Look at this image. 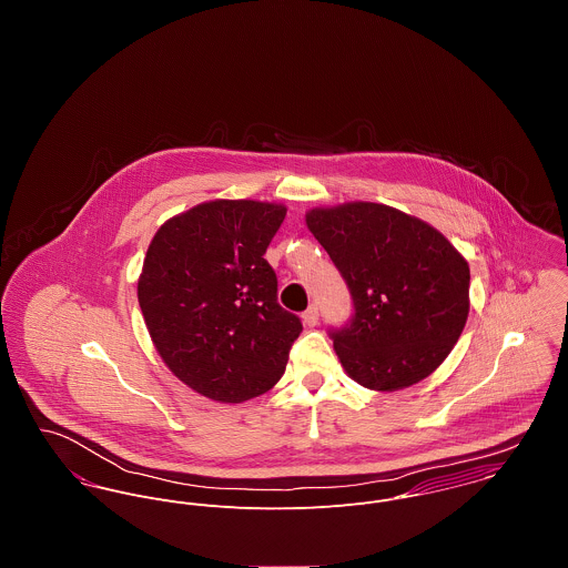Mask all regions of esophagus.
Here are the masks:
<instances>
[{
  "label": "esophagus",
  "instance_id": "34e87169",
  "mask_svg": "<svg viewBox=\"0 0 568 568\" xmlns=\"http://www.w3.org/2000/svg\"><path fill=\"white\" fill-rule=\"evenodd\" d=\"M302 320H304V325L315 327V325L320 324V308H317V306H311V308L302 315Z\"/></svg>",
  "mask_w": 568,
  "mask_h": 568
}]
</instances>
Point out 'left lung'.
I'll use <instances>...</instances> for the list:
<instances>
[{
  "mask_svg": "<svg viewBox=\"0 0 568 568\" xmlns=\"http://www.w3.org/2000/svg\"><path fill=\"white\" fill-rule=\"evenodd\" d=\"M306 225L352 295V320L327 329L347 376L396 392L433 374L468 320L464 255L424 221L378 203L311 210Z\"/></svg>",
  "mask_w": 568,
  "mask_h": 568,
  "instance_id": "1",
  "label": "left lung"
}]
</instances>
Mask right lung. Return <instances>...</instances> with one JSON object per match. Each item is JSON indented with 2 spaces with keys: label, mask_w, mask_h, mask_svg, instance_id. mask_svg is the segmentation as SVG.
Returning a JSON list of instances; mask_svg holds the SVG:
<instances>
[{
  "label": "right lung",
  "mask_w": 568,
  "mask_h": 568,
  "mask_svg": "<svg viewBox=\"0 0 568 568\" xmlns=\"http://www.w3.org/2000/svg\"><path fill=\"white\" fill-rule=\"evenodd\" d=\"M284 216L275 203L210 201L163 223L146 251L144 322L170 372L205 398L244 403L286 369L302 322L277 304L264 260Z\"/></svg>",
  "instance_id": "obj_1"
}]
</instances>
